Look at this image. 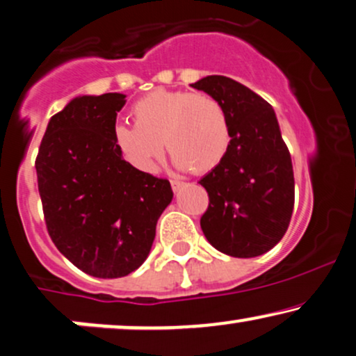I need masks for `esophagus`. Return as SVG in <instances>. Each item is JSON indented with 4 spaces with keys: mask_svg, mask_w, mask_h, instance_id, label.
I'll list each match as a JSON object with an SVG mask.
<instances>
[{
    "mask_svg": "<svg viewBox=\"0 0 356 356\" xmlns=\"http://www.w3.org/2000/svg\"><path fill=\"white\" fill-rule=\"evenodd\" d=\"M183 186H185V183H183V181H179V179H177V178H175V179H171V188H173V191H175V193L181 190Z\"/></svg>",
    "mask_w": 356,
    "mask_h": 356,
    "instance_id": "esophagus-1",
    "label": "esophagus"
}]
</instances>
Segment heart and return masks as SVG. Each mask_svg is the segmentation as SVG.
Here are the masks:
<instances>
[{
    "label": "heart",
    "instance_id": "b5f03b06",
    "mask_svg": "<svg viewBox=\"0 0 356 356\" xmlns=\"http://www.w3.org/2000/svg\"><path fill=\"white\" fill-rule=\"evenodd\" d=\"M135 125L118 122L112 140L120 156L142 173L155 170L163 142L178 168L208 173L229 148V124L222 105L206 94L158 89L131 107Z\"/></svg>",
    "mask_w": 356,
    "mask_h": 356
}]
</instances>
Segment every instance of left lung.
Wrapping results in <instances>:
<instances>
[{
    "label": "left lung",
    "mask_w": 356,
    "mask_h": 356,
    "mask_svg": "<svg viewBox=\"0 0 356 356\" xmlns=\"http://www.w3.org/2000/svg\"><path fill=\"white\" fill-rule=\"evenodd\" d=\"M216 99L229 124V148L200 185L209 196L201 216L208 243L232 257H256L282 239L293 209L291 153L274 108L261 95L225 76L191 84Z\"/></svg>",
    "instance_id": "obj_1"
}]
</instances>
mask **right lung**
<instances>
[{
  "label": "right lung",
  "mask_w": 356,
  "mask_h": 356,
  "mask_svg": "<svg viewBox=\"0 0 356 356\" xmlns=\"http://www.w3.org/2000/svg\"><path fill=\"white\" fill-rule=\"evenodd\" d=\"M124 94L79 95L51 117L36 158L52 243L86 274L117 279L150 254L156 221L173 200L168 179L130 166L112 129Z\"/></svg>",
  "instance_id": "1"
}]
</instances>
